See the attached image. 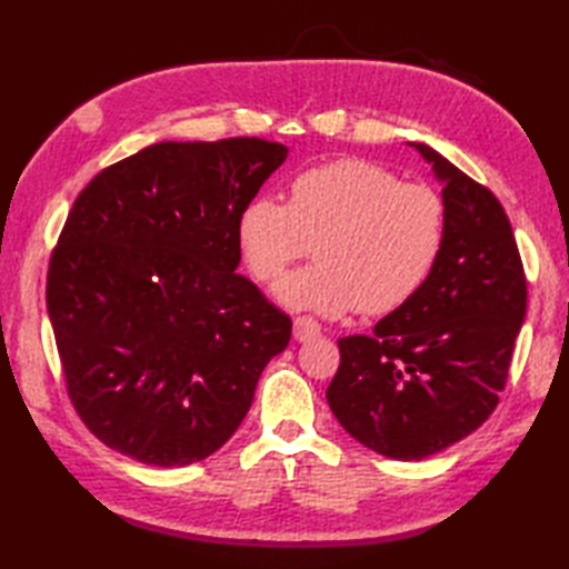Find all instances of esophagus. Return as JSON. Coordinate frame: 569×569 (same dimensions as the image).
<instances>
[{"mask_svg":"<svg viewBox=\"0 0 569 569\" xmlns=\"http://www.w3.org/2000/svg\"><path fill=\"white\" fill-rule=\"evenodd\" d=\"M293 337L298 342H310L320 337V325L312 318H296L293 322Z\"/></svg>","mask_w":569,"mask_h":569,"instance_id":"obj_1","label":"esophagus"}]
</instances>
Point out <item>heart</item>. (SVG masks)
I'll list each match as a JSON object with an SVG mask.
<instances>
[{
    "label": "heart",
    "mask_w": 569,
    "mask_h": 569,
    "mask_svg": "<svg viewBox=\"0 0 569 569\" xmlns=\"http://www.w3.org/2000/svg\"><path fill=\"white\" fill-rule=\"evenodd\" d=\"M447 234L438 190L401 183L389 168L337 159L293 178L288 204L251 198L237 217V249L257 281H276L316 247L318 263L288 273L273 296L288 310L340 318L386 316L430 278Z\"/></svg>",
    "instance_id": "obj_1"
}]
</instances>
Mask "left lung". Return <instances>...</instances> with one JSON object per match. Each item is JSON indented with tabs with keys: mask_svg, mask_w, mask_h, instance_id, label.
<instances>
[{
	"mask_svg": "<svg viewBox=\"0 0 569 569\" xmlns=\"http://www.w3.org/2000/svg\"><path fill=\"white\" fill-rule=\"evenodd\" d=\"M447 234L426 286L342 337L328 403L340 426L391 459H426L475 432L499 403L526 318V273L497 196L426 143Z\"/></svg>",
	"mask_w": 569,
	"mask_h": 569,
	"instance_id": "obj_1",
	"label": "left lung"
}]
</instances>
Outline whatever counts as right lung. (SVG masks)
<instances>
[{
  "label": "right lung",
  "instance_id": "1",
  "mask_svg": "<svg viewBox=\"0 0 569 569\" xmlns=\"http://www.w3.org/2000/svg\"><path fill=\"white\" fill-rule=\"evenodd\" d=\"M286 156L257 137L161 141L72 202L46 303L70 401L107 447L186 467L244 420L293 322L237 273V217Z\"/></svg>",
  "mask_w": 569,
  "mask_h": 569
}]
</instances>
